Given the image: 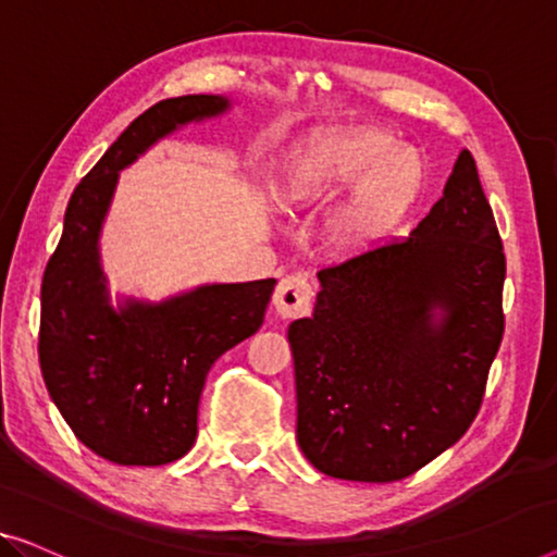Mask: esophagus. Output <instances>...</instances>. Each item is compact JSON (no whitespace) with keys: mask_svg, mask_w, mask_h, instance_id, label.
I'll return each mask as SVG.
<instances>
[{"mask_svg":"<svg viewBox=\"0 0 557 557\" xmlns=\"http://www.w3.org/2000/svg\"><path fill=\"white\" fill-rule=\"evenodd\" d=\"M312 302V285L300 275H289L280 280V285L272 295V305H275V312L282 320H295L305 318L310 312Z\"/></svg>","mask_w":557,"mask_h":557,"instance_id":"1","label":"esophagus"}]
</instances>
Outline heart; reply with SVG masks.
<instances>
[{
    "label": "heart",
    "mask_w": 557,
    "mask_h": 557,
    "mask_svg": "<svg viewBox=\"0 0 557 557\" xmlns=\"http://www.w3.org/2000/svg\"><path fill=\"white\" fill-rule=\"evenodd\" d=\"M428 164L393 132L375 124L320 127L282 152L275 197L289 214L332 205L322 243L337 260H358L387 245L418 210Z\"/></svg>",
    "instance_id": "obj_1"
}]
</instances>
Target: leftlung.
I'll use <instances>...</instances> for the list:
<instances>
[{"instance_id": "left-lung-1", "label": "left lung", "mask_w": 557, "mask_h": 557, "mask_svg": "<svg viewBox=\"0 0 557 557\" xmlns=\"http://www.w3.org/2000/svg\"><path fill=\"white\" fill-rule=\"evenodd\" d=\"M318 277L287 330L300 450L330 478H408L468 433L503 339V243L468 149L408 239Z\"/></svg>"}]
</instances>
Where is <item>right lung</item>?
<instances>
[{
  "label": "right lung",
  "instance_id": "obj_1",
  "mask_svg": "<svg viewBox=\"0 0 557 557\" xmlns=\"http://www.w3.org/2000/svg\"><path fill=\"white\" fill-rule=\"evenodd\" d=\"M225 95L170 97L114 139L74 187L62 239L41 280L39 364L66 425L117 465H168L189 453L214 360L260 330L277 280L205 282L164 300L110 293L102 227L120 172L164 137L227 114Z\"/></svg>",
  "mask_w": 557,
  "mask_h": 557
}]
</instances>
